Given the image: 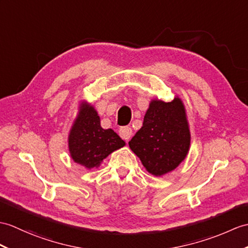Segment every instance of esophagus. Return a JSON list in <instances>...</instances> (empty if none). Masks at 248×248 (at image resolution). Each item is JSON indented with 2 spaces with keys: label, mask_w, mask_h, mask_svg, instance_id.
<instances>
[{
  "label": "esophagus",
  "mask_w": 248,
  "mask_h": 248,
  "mask_svg": "<svg viewBox=\"0 0 248 248\" xmlns=\"http://www.w3.org/2000/svg\"><path fill=\"white\" fill-rule=\"evenodd\" d=\"M119 135L123 138V140H130V137L132 135V129L130 128V126H122V128L119 129Z\"/></svg>",
  "instance_id": "1"
}]
</instances>
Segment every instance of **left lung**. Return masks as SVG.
Wrapping results in <instances>:
<instances>
[{"instance_id": "left-lung-1", "label": "left lung", "mask_w": 248, "mask_h": 248, "mask_svg": "<svg viewBox=\"0 0 248 248\" xmlns=\"http://www.w3.org/2000/svg\"><path fill=\"white\" fill-rule=\"evenodd\" d=\"M149 173L162 176L174 170L189 150L190 131L180 98L171 102L152 100L141 128L129 141Z\"/></svg>"}]
</instances>
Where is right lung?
I'll return each mask as SVG.
<instances>
[{
	"mask_svg": "<svg viewBox=\"0 0 248 248\" xmlns=\"http://www.w3.org/2000/svg\"><path fill=\"white\" fill-rule=\"evenodd\" d=\"M125 142L112 129L105 130L95 108L83 105L68 135V149L75 163L91 169Z\"/></svg>",
	"mask_w": 248,
	"mask_h": 248,
	"instance_id": "obj_1",
	"label": "right lung"
}]
</instances>
